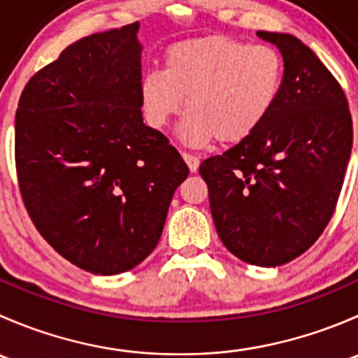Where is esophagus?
<instances>
[{
	"instance_id": "esophagus-1",
	"label": "esophagus",
	"mask_w": 358,
	"mask_h": 358,
	"mask_svg": "<svg viewBox=\"0 0 358 358\" xmlns=\"http://www.w3.org/2000/svg\"><path fill=\"white\" fill-rule=\"evenodd\" d=\"M183 159H185L187 166H189V169L192 173H196L197 169H199V159H197L196 156H192V154H187L183 152Z\"/></svg>"
}]
</instances>
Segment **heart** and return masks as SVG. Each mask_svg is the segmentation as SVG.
Wrapping results in <instances>:
<instances>
[{
  "label": "heart",
  "instance_id": "heart-1",
  "mask_svg": "<svg viewBox=\"0 0 358 358\" xmlns=\"http://www.w3.org/2000/svg\"><path fill=\"white\" fill-rule=\"evenodd\" d=\"M284 62L268 45H249L227 36L175 43L164 53V71L142 81L147 121L162 129L189 115L182 140L190 147L216 142L234 145L262 128L279 99Z\"/></svg>",
  "mask_w": 358,
  "mask_h": 358
}]
</instances>
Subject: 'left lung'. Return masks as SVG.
<instances>
[{
  "label": "left lung",
  "instance_id": "obj_1",
  "mask_svg": "<svg viewBox=\"0 0 358 358\" xmlns=\"http://www.w3.org/2000/svg\"><path fill=\"white\" fill-rule=\"evenodd\" d=\"M284 59L279 99L258 131L201 162L216 232L258 266L298 258L338 204L353 143L341 85L298 38L258 31Z\"/></svg>",
  "mask_w": 358,
  "mask_h": 358
}]
</instances>
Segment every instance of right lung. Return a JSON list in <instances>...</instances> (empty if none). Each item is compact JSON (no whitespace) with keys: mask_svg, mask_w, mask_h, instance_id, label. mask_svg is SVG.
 <instances>
[{"mask_svg":"<svg viewBox=\"0 0 358 358\" xmlns=\"http://www.w3.org/2000/svg\"><path fill=\"white\" fill-rule=\"evenodd\" d=\"M138 24L86 36L25 85L15 115L20 196L43 239L86 272L142 263L189 168L142 117Z\"/></svg>","mask_w":358,"mask_h":358,"instance_id":"1","label":"right lung"}]
</instances>
